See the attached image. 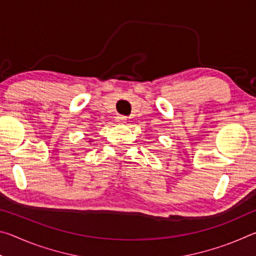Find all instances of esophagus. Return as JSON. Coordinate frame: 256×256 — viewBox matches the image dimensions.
<instances>
[{
    "instance_id": "obj_1",
    "label": "esophagus",
    "mask_w": 256,
    "mask_h": 256,
    "mask_svg": "<svg viewBox=\"0 0 256 256\" xmlns=\"http://www.w3.org/2000/svg\"><path fill=\"white\" fill-rule=\"evenodd\" d=\"M126 122H128V120H126V118H125V116H118V118H116V123L126 124Z\"/></svg>"
}]
</instances>
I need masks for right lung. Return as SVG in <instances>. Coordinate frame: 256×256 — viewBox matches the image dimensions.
<instances>
[{
	"label": "right lung",
	"instance_id": "add662e5",
	"mask_svg": "<svg viewBox=\"0 0 256 256\" xmlns=\"http://www.w3.org/2000/svg\"><path fill=\"white\" fill-rule=\"evenodd\" d=\"M89 142H90V141H89Z\"/></svg>",
	"mask_w": 256,
	"mask_h": 256
}]
</instances>
